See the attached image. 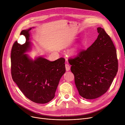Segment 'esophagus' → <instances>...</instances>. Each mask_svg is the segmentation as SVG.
<instances>
[{
    "mask_svg": "<svg viewBox=\"0 0 125 125\" xmlns=\"http://www.w3.org/2000/svg\"><path fill=\"white\" fill-rule=\"evenodd\" d=\"M65 68H66V71H69L70 70V65L66 63V64H65Z\"/></svg>",
    "mask_w": 125,
    "mask_h": 125,
    "instance_id": "esophagus-1",
    "label": "esophagus"
}]
</instances>
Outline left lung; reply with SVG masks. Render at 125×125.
<instances>
[{
	"label": "left lung",
	"mask_w": 125,
	"mask_h": 125,
	"mask_svg": "<svg viewBox=\"0 0 125 125\" xmlns=\"http://www.w3.org/2000/svg\"><path fill=\"white\" fill-rule=\"evenodd\" d=\"M97 31L99 35L89 48L68 59L78 93L88 99L105 93L118 70L116 51L112 40L101 27L97 28Z\"/></svg>",
	"instance_id": "obj_1"
}]
</instances>
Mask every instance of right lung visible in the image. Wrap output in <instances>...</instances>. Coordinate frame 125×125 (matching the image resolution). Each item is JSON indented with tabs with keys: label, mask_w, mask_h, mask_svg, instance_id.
<instances>
[{
	"label": "right lung",
	"mask_w": 125,
	"mask_h": 125,
	"mask_svg": "<svg viewBox=\"0 0 125 125\" xmlns=\"http://www.w3.org/2000/svg\"><path fill=\"white\" fill-rule=\"evenodd\" d=\"M23 30L20 35L26 42L20 44L16 41L11 51V74L14 82L23 94L31 101L47 103L55 97L59 81L66 71L65 59L60 58L51 62L39 57L32 60L27 54L30 49L29 31Z\"/></svg>",
	"instance_id": "add662e5"
}]
</instances>
